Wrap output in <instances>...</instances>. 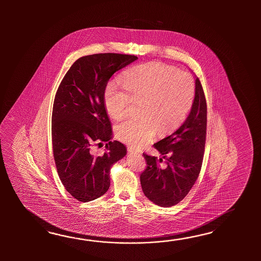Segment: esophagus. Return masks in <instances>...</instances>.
<instances>
[{
    "mask_svg": "<svg viewBox=\"0 0 261 261\" xmlns=\"http://www.w3.org/2000/svg\"><path fill=\"white\" fill-rule=\"evenodd\" d=\"M128 153H140L141 152V150L134 148V147H132V146H128Z\"/></svg>",
    "mask_w": 261,
    "mask_h": 261,
    "instance_id": "1",
    "label": "esophagus"
}]
</instances>
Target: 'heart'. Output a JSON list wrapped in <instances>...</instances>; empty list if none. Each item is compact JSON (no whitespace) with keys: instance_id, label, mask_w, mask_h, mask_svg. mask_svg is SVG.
<instances>
[{"instance_id":"1","label":"heart","mask_w":261,"mask_h":261,"mask_svg":"<svg viewBox=\"0 0 261 261\" xmlns=\"http://www.w3.org/2000/svg\"><path fill=\"white\" fill-rule=\"evenodd\" d=\"M195 99V81L187 72L161 62H150L128 69L122 85H107L103 100L114 119L128 114L133 100H142L139 117H130L116 127L117 138L141 146L161 133L172 130L183 122Z\"/></svg>"}]
</instances>
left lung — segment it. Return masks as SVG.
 Instances as JSON below:
<instances>
[{
  "label": "left lung",
  "instance_id": "left-lung-1",
  "mask_svg": "<svg viewBox=\"0 0 261 261\" xmlns=\"http://www.w3.org/2000/svg\"><path fill=\"white\" fill-rule=\"evenodd\" d=\"M207 103L199 77L196 78L191 111L179 128L153 146L161 158L143 153L146 167L140 175L144 195L155 204L171 207L189 194L199 177L205 149ZM163 160L165 165H161Z\"/></svg>",
  "mask_w": 261,
  "mask_h": 261
}]
</instances>
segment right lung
Returning <instances> with one entry per match:
<instances>
[{
    "instance_id": "obj_1",
    "label": "right lung",
    "mask_w": 261,
    "mask_h": 261,
    "mask_svg": "<svg viewBox=\"0 0 261 261\" xmlns=\"http://www.w3.org/2000/svg\"><path fill=\"white\" fill-rule=\"evenodd\" d=\"M138 58L100 53L74 61L61 80L52 110V147L57 172L67 191L79 201H90L110 187V169L127 154L112 138L103 94L115 72ZM106 143L98 155L93 150Z\"/></svg>"
}]
</instances>
